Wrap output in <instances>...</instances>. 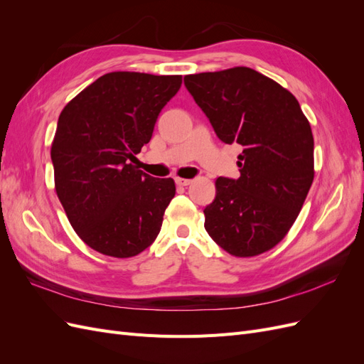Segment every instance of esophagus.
Returning <instances> with one entry per match:
<instances>
[{"mask_svg": "<svg viewBox=\"0 0 364 364\" xmlns=\"http://www.w3.org/2000/svg\"><path fill=\"white\" fill-rule=\"evenodd\" d=\"M193 181L191 179H183V178H176V183L181 186H188Z\"/></svg>", "mask_w": 364, "mask_h": 364, "instance_id": "esophagus-1", "label": "esophagus"}]
</instances>
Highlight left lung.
Listing matches in <instances>:
<instances>
[{"instance_id": "1", "label": "left lung", "mask_w": 364, "mask_h": 364, "mask_svg": "<svg viewBox=\"0 0 364 364\" xmlns=\"http://www.w3.org/2000/svg\"><path fill=\"white\" fill-rule=\"evenodd\" d=\"M217 136L240 144V178H218L205 229L234 257L277 246L299 215L314 179L311 126L296 97L247 68L183 77Z\"/></svg>"}]
</instances>
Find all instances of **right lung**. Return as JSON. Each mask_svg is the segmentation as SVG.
<instances>
[{"instance_id": "right-lung-1", "label": "right lung", "mask_w": 364, "mask_h": 364, "mask_svg": "<svg viewBox=\"0 0 364 364\" xmlns=\"http://www.w3.org/2000/svg\"><path fill=\"white\" fill-rule=\"evenodd\" d=\"M181 85L182 75L109 73L59 115L51 144L56 193L77 235L103 255L135 257L159 234L174 181L132 162Z\"/></svg>"}]
</instances>
